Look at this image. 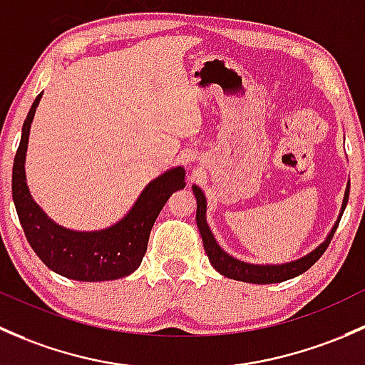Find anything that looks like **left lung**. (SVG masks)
<instances>
[{
  "mask_svg": "<svg viewBox=\"0 0 365 365\" xmlns=\"http://www.w3.org/2000/svg\"><path fill=\"white\" fill-rule=\"evenodd\" d=\"M193 193H195V198H197V227L198 230H200L202 240H204L205 253H207L209 262L212 264L214 269H216L220 274H223V276L230 277V279H237V281H244V283H255V284H269V283H281V281H287L295 276H300V274L306 272L307 269H311V267L320 260V257L325 253L327 247H329L334 234H336L337 225H339L341 216H343L344 207H346L348 195H350V186L346 187V193H344V202H343V209H341V214H339V220H337V223L334 225L332 232H330L325 242L320 244L314 251H311L307 257L284 265L244 264V262L235 260V258H232L230 255L225 253V251L217 246V242L214 240L212 234H210L207 223H205L204 193H202V190L198 186H193Z\"/></svg>",
  "mask_w": 365,
  "mask_h": 365,
  "instance_id": "8db88e82",
  "label": "left lung"
}]
</instances>
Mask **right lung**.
I'll list each match as a JSON object with an SVG mask.
<instances>
[{
    "label": "right lung",
    "mask_w": 365,
    "mask_h": 365,
    "mask_svg": "<svg viewBox=\"0 0 365 365\" xmlns=\"http://www.w3.org/2000/svg\"><path fill=\"white\" fill-rule=\"evenodd\" d=\"M40 98L42 93L29 108L14 158L12 195L26 239L48 269L68 279L110 281L125 277L140 265L158 214L170 195L184 187V168H172L149 182L133 209L114 227L100 232H73L58 227L33 202L24 174L29 128Z\"/></svg>",
    "instance_id": "1"
}]
</instances>
